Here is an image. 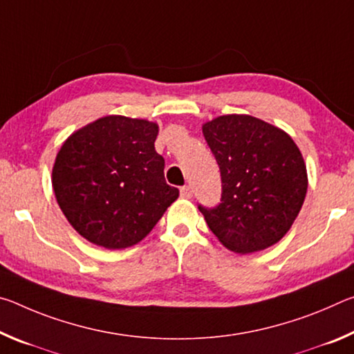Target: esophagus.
Instances as JSON below:
<instances>
[{
    "label": "esophagus",
    "instance_id": "1",
    "mask_svg": "<svg viewBox=\"0 0 354 354\" xmlns=\"http://www.w3.org/2000/svg\"><path fill=\"white\" fill-rule=\"evenodd\" d=\"M179 192H181V196L185 200L192 198V195H194V190H192L190 185H184V187H181V190H179Z\"/></svg>",
    "mask_w": 354,
    "mask_h": 354
}]
</instances>
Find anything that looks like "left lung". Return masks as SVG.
Returning a JSON list of instances; mask_svg holds the SVG:
<instances>
[{
    "mask_svg": "<svg viewBox=\"0 0 354 354\" xmlns=\"http://www.w3.org/2000/svg\"><path fill=\"white\" fill-rule=\"evenodd\" d=\"M221 175V203L198 206L215 237L236 253H254L286 236L303 206L308 173L292 137L251 115L203 124Z\"/></svg>",
    "mask_w": 354,
    "mask_h": 354,
    "instance_id": "8db88e82",
    "label": "left lung"
}]
</instances>
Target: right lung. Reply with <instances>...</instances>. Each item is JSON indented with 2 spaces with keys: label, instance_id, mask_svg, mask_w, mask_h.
<instances>
[{
  "label": "right lung",
  "instance_id": "obj_1",
  "mask_svg": "<svg viewBox=\"0 0 354 354\" xmlns=\"http://www.w3.org/2000/svg\"><path fill=\"white\" fill-rule=\"evenodd\" d=\"M159 127L107 115L71 134L56 156L53 189L70 225L98 247L122 250L149 234L179 190L156 153Z\"/></svg>",
  "mask_w": 354,
  "mask_h": 354
}]
</instances>
